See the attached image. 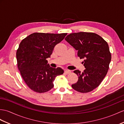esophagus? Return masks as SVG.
<instances>
[{
  "label": "esophagus",
  "mask_w": 124,
  "mask_h": 124,
  "mask_svg": "<svg viewBox=\"0 0 124 124\" xmlns=\"http://www.w3.org/2000/svg\"><path fill=\"white\" fill-rule=\"evenodd\" d=\"M64 72L66 74H69V73H70L71 72V71L70 70H65L64 71Z\"/></svg>",
  "instance_id": "obj_1"
}]
</instances>
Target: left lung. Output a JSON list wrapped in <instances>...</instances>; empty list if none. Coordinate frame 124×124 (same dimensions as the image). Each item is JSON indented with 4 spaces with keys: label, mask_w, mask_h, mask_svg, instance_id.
<instances>
[{
    "label": "left lung",
    "mask_w": 124,
    "mask_h": 124,
    "mask_svg": "<svg viewBox=\"0 0 124 124\" xmlns=\"http://www.w3.org/2000/svg\"><path fill=\"white\" fill-rule=\"evenodd\" d=\"M65 41L78 51V56L83 59L85 70L74 73L78 81L72 85L74 90L81 93L93 91L100 85L107 73L111 55L107 42L94 33L79 32L69 34Z\"/></svg>",
    "instance_id": "obj_1"
}]
</instances>
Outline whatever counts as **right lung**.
Masks as SVG:
<instances>
[{
	"label": "right lung",
	"instance_id": "1",
	"mask_svg": "<svg viewBox=\"0 0 124 124\" xmlns=\"http://www.w3.org/2000/svg\"><path fill=\"white\" fill-rule=\"evenodd\" d=\"M67 33H34L23 39L16 52L17 67L25 82L31 90L44 93L53 88V81L64 71L47 64L55 46Z\"/></svg>",
	"mask_w": 124,
	"mask_h": 124
}]
</instances>
